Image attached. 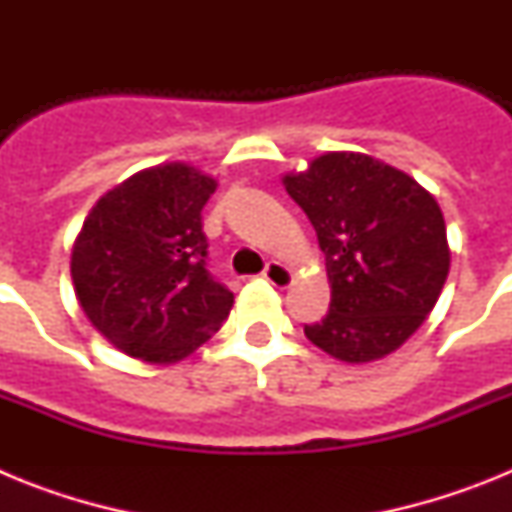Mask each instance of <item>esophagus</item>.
<instances>
[{
  "label": "esophagus",
  "instance_id": "34e87169",
  "mask_svg": "<svg viewBox=\"0 0 512 512\" xmlns=\"http://www.w3.org/2000/svg\"><path fill=\"white\" fill-rule=\"evenodd\" d=\"M264 279L274 284V287L287 289L289 284H292V271H289L282 261H269L264 269Z\"/></svg>",
  "mask_w": 512,
  "mask_h": 512
}]
</instances>
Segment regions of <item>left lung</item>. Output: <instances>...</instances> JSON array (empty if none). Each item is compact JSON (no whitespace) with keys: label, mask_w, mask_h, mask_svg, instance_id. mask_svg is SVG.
<instances>
[{"label":"left lung","mask_w":512,"mask_h":512,"mask_svg":"<svg viewBox=\"0 0 512 512\" xmlns=\"http://www.w3.org/2000/svg\"><path fill=\"white\" fill-rule=\"evenodd\" d=\"M284 189L325 253L330 310L305 336L333 359L366 364L397 351L431 315L451 251L436 197L379 158L330 151Z\"/></svg>","instance_id":"1"}]
</instances>
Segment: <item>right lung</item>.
<instances>
[{"instance_id": "1", "label": "right lung", "mask_w": 512, "mask_h": 512, "mask_svg": "<svg viewBox=\"0 0 512 512\" xmlns=\"http://www.w3.org/2000/svg\"><path fill=\"white\" fill-rule=\"evenodd\" d=\"M217 182L174 161L99 197L71 248L89 323L117 351L151 364L189 356L220 330L233 292L207 271L202 207Z\"/></svg>"}]
</instances>
